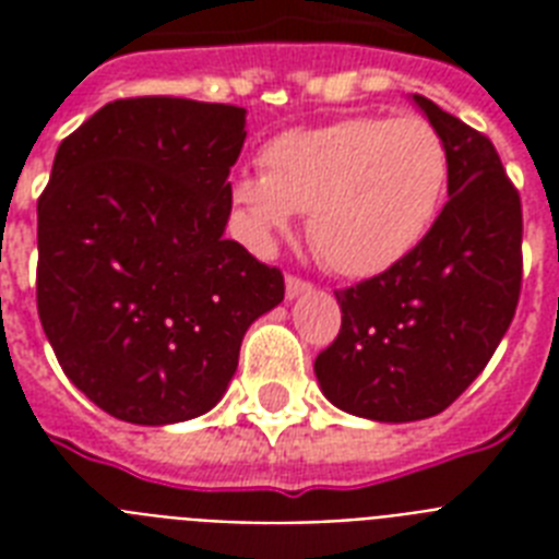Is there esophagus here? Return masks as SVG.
<instances>
[{
  "label": "esophagus",
  "instance_id": "obj_1",
  "mask_svg": "<svg viewBox=\"0 0 559 559\" xmlns=\"http://www.w3.org/2000/svg\"><path fill=\"white\" fill-rule=\"evenodd\" d=\"M310 289H313V284H307V281L296 278V275H289V278H287V298H289V301H293V298H298V296H305V293H310Z\"/></svg>",
  "mask_w": 559,
  "mask_h": 559
}]
</instances>
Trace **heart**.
<instances>
[{"mask_svg":"<svg viewBox=\"0 0 559 559\" xmlns=\"http://www.w3.org/2000/svg\"><path fill=\"white\" fill-rule=\"evenodd\" d=\"M263 174L240 170L231 202L254 240L287 231L310 211L307 231L322 261L371 278L412 254L441 209L450 153L426 118L357 116L289 130L263 144Z\"/></svg>","mask_w":559,"mask_h":559,"instance_id":"1","label":"heart"}]
</instances>
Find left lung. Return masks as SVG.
<instances>
[{
	"label": "left lung",
	"mask_w": 559,
	"mask_h": 559,
	"mask_svg": "<svg viewBox=\"0 0 559 559\" xmlns=\"http://www.w3.org/2000/svg\"><path fill=\"white\" fill-rule=\"evenodd\" d=\"M415 107L450 153V200L415 252L340 289L342 331L316 357L333 406L412 424L450 406L511 328L522 284V205L493 142L424 95Z\"/></svg>",
	"instance_id": "8db88e82"
}]
</instances>
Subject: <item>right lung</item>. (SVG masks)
<instances>
[{
    "instance_id": "1",
    "label": "right lung",
    "mask_w": 559,
    "mask_h": 559,
    "mask_svg": "<svg viewBox=\"0 0 559 559\" xmlns=\"http://www.w3.org/2000/svg\"><path fill=\"white\" fill-rule=\"evenodd\" d=\"M246 109L100 107L57 147L37 202V310L66 377L107 415L168 426L217 406L284 275L226 240Z\"/></svg>"
}]
</instances>
